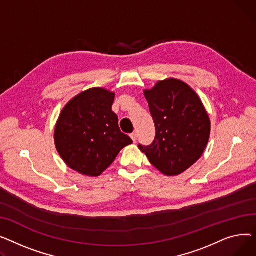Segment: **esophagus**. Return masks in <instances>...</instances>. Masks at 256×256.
<instances>
[{
	"label": "esophagus",
	"instance_id": "34e87169",
	"mask_svg": "<svg viewBox=\"0 0 256 256\" xmlns=\"http://www.w3.org/2000/svg\"><path fill=\"white\" fill-rule=\"evenodd\" d=\"M130 138L133 140V142H136V140H138V134L135 133V132H133V133L130 134Z\"/></svg>",
	"mask_w": 256,
	"mask_h": 256
}]
</instances>
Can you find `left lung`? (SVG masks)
Listing matches in <instances>:
<instances>
[{"mask_svg":"<svg viewBox=\"0 0 256 256\" xmlns=\"http://www.w3.org/2000/svg\"><path fill=\"white\" fill-rule=\"evenodd\" d=\"M144 94L156 135L151 146L138 148L163 174H182L202 157L210 138L211 122L204 104L190 86L176 78L160 80Z\"/></svg>","mask_w":256,"mask_h":256,"instance_id":"8db88e82","label":"left lung"}]
</instances>
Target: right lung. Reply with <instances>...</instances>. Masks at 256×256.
<instances>
[{
	"label": "right lung",
	"instance_id": "add662e5",
	"mask_svg": "<svg viewBox=\"0 0 256 256\" xmlns=\"http://www.w3.org/2000/svg\"><path fill=\"white\" fill-rule=\"evenodd\" d=\"M114 93L92 88L72 98L54 127V144L68 166L88 176H100L120 151L132 144L112 110Z\"/></svg>",
	"mask_w": 256,
	"mask_h": 256
}]
</instances>
